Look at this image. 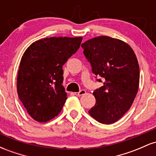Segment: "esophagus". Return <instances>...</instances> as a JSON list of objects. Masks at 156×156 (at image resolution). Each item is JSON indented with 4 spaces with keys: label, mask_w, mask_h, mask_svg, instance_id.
<instances>
[{
    "label": "esophagus",
    "mask_w": 156,
    "mask_h": 156,
    "mask_svg": "<svg viewBox=\"0 0 156 156\" xmlns=\"http://www.w3.org/2000/svg\"><path fill=\"white\" fill-rule=\"evenodd\" d=\"M86 94V91L85 90H80L79 92H75V94H76V96H81V95H83V94Z\"/></svg>",
    "instance_id": "obj_1"
}]
</instances>
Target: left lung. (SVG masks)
I'll use <instances>...</instances> for the list:
<instances>
[{"instance_id":"left-lung-1","label":"left lung","mask_w":156,"mask_h":156,"mask_svg":"<svg viewBox=\"0 0 156 156\" xmlns=\"http://www.w3.org/2000/svg\"><path fill=\"white\" fill-rule=\"evenodd\" d=\"M96 76L105 78L93 94L89 114L103 124L119 120L133 104L139 86V66L132 48L119 39L100 36L81 44ZM101 81V80H98Z\"/></svg>"}]
</instances>
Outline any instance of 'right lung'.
Here are the masks:
<instances>
[{"label": "right lung", "instance_id": "1", "mask_svg": "<svg viewBox=\"0 0 156 156\" xmlns=\"http://www.w3.org/2000/svg\"><path fill=\"white\" fill-rule=\"evenodd\" d=\"M82 37H58L36 41L23 53L17 78L18 97L36 121L59 114L67 100L62 67L79 49Z\"/></svg>", "mask_w": 156, "mask_h": 156}]
</instances>
